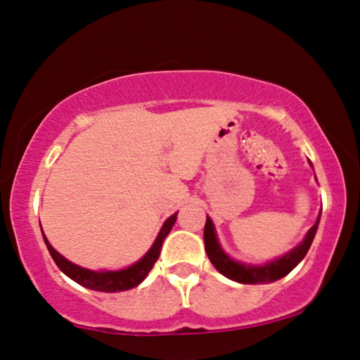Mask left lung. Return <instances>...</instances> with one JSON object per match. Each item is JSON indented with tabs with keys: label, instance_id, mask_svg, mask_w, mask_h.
<instances>
[{
	"label": "left lung",
	"instance_id": "1",
	"mask_svg": "<svg viewBox=\"0 0 360 360\" xmlns=\"http://www.w3.org/2000/svg\"><path fill=\"white\" fill-rule=\"evenodd\" d=\"M319 220H321V213L311 230L306 233L304 240H302L296 248L289 251V253L283 255L281 258H276L264 264H246V263H241V261L230 258V256L225 253V250L221 248L220 241H218L212 218L207 217V223H205V231H203L205 250H207L208 258L212 261L214 268H217L223 276L231 279V281H236L241 284L273 283L286 276V274L291 273L292 269L301 263L302 258H304L306 253L311 248V243L316 236L317 226H319Z\"/></svg>",
	"mask_w": 360,
	"mask_h": 360
}]
</instances>
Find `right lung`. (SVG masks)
<instances>
[{
  "label": "right lung",
  "instance_id": "obj_1",
  "mask_svg": "<svg viewBox=\"0 0 360 360\" xmlns=\"http://www.w3.org/2000/svg\"><path fill=\"white\" fill-rule=\"evenodd\" d=\"M176 214H179V212L167 218L165 223H163L160 228V231H158L155 241H153L152 248L148 250L147 253L137 261V263L129 266V268L117 269V271H94V269H87V268H82V266L74 264L51 246V243L48 241V238L44 236V233H43V238L51 256H53L54 263L58 264L60 271L66 274V276L71 278L72 281H76L84 288L94 289V291H101V292L127 291V289L139 286V284L147 278L148 271L153 268V264H155V261L158 259V255H160L163 240H165L167 235L170 233L172 226L175 225Z\"/></svg>",
  "mask_w": 360,
  "mask_h": 360
}]
</instances>
